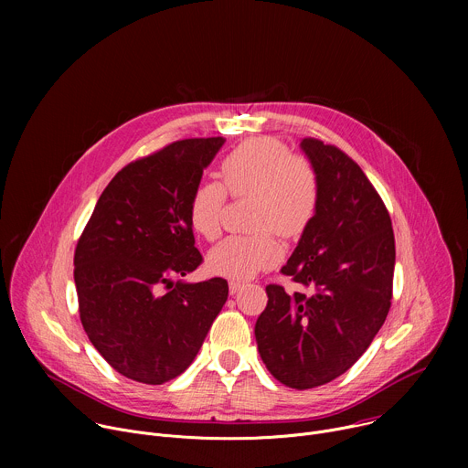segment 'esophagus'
<instances>
[{
    "mask_svg": "<svg viewBox=\"0 0 468 468\" xmlns=\"http://www.w3.org/2000/svg\"><path fill=\"white\" fill-rule=\"evenodd\" d=\"M244 287L242 282H229V294H237Z\"/></svg>",
    "mask_w": 468,
    "mask_h": 468,
    "instance_id": "1",
    "label": "esophagus"
}]
</instances>
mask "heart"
Returning <instances> with one entry per match:
<instances>
[{
	"label": "heart",
	"instance_id": "1",
	"mask_svg": "<svg viewBox=\"0 0 468 468\" xmlns=\"http://www.w3.org/2000/svg\"><path fill=\"white\" fill-rule=\"evenodd\" d=\"M217 181L194 186L188 199L190 228L206 240L220 235L226 194L253 197L251 235H233L207 255L213 274L248 280L276 264L282 248L276 235L300 237L313 222L320 204V181L309 159L292 155L272 137H253L233 148L218 166Z\"/></svg>",
	"mask_w": 468,
	"mask_h": 468
}]
</instances>
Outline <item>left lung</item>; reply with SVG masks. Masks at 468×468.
Listing matches in <instances>:
<instances>
[{"mask_svg":"<svg viewBox=\"0 0 468 468\" xmlns=\"http://www.w3.org/2000/svg\"><path fill=\"white\" fill-rule=\"evenodd\" d=\"M302 150L320 181V204L283 276L311 294L266 285L255 322L257 350L291 388L345 374L370 346L390 309L394 233L381 196L343 150L305 137Z\"/></svg>","mask_w":468,"mask_h":468,"instance_id":"8db88e82","label":"left lung"}]
</instances>
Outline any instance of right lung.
<instances>
[{"label":"right lung","mask_w":468,"mask_h":468,"mask_svg":"<svg viewBox=\"0 0 468 468\" xmlns=\"http://www.w3.org/2000/svg\"><path fill=\"white\" fill-rule=\"evenodd\" d=\"M226 139H185L125 165L78 240L80 318L122 376L161 385L188 368L228 300V282L174 283L202 264L188 199Z\"/></svg>","instance_id":"1"}]
</instances>
